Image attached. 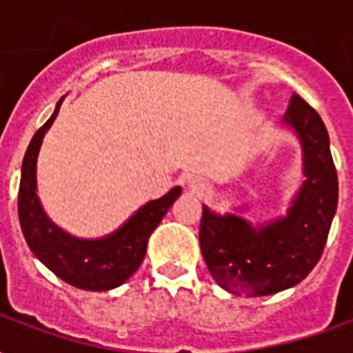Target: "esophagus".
Returning a JSON list of instances; mask_svg holds the SVG:
<instances>
[{
	"mask_svg": "<svg viewBox=\"0 0 353 353\" xmlns=\"http://www.w3.org/2000/svg\"><path fill=\"white\" fill-rule=\"evenodd\" d=\"M189 187H191L194 192H204L208 191L210 183H208L204 177H191V179H189Z\"/></svg>",
	"mask_w": 353,
	"mask_h": 353,
	"instance_id": "1",
	"label": "esophagus"
}]
</instances>
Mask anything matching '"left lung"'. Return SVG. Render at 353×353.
Instances as JSON below:
<instances>
[{"label": "left lung", "mask_w": 353, "mask_h": 353, "mask_svg": "<svg viewBox=\"0 0 353 353\" xmlns=\"http://www.w3.org/2000/svg\"><path fill=\"white\" fill-rule=\"evenodd\" d=\"M281 123L303 147L304 181L288 215L255 229L240 215L202 206V257L214 280L234 295H272L303 281L323 253L339 204L329 134L318 111L293 94Z\"/></svg>", "instance_id": "left-lung-1"}]
</instances>
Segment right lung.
<instances>
[{
    "label": "right lung",
    "instance_id": "add662e5",
    "mask_svg": "<svg viewBox=\"0 0 353 353\" xmlns=\"http://www.w3.org/2000/svg\"><path fill=\"white\" fill-rule=\"evenodd\" d=\"M62 100L57 103L49 121L34 134L22 161L19 187L20 227L32 253L60 280L87 291H108L119 288L138 270L145 257L147 240L181 194V187H174L161 199L147 202L121 229L98 240L75 238L57 227L43 212L37 196L35 170L45 132L54 123Z\"/></svg>",
    "mask_w": 353,
    "mask_h": 353
}]
</instances>
